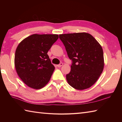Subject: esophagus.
<instances>
[{"label":"esophagus","instance_id":"34e87169","mask_svg":"<svg viewBox=\"0 0 122 122\" xmlns=\"http://www.w3.org/2000/svg\"><path fill=\"white\" fill-rule=\"evenodd\" d=\"M63 66V63H60L59 64H58V65H57V66H58V68H60V67L61 66Z\"/></svg>","mask_w":122,"mask_h":122}]
</instances>
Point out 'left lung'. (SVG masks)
Masks as SVG:
<instances>
[{
    "instance_id": "8db88e82",
    "label": "left lung",
    "mask_w": 122,
    "mask_h": 122,
    "mask_svg": "<svg viewBox=\"0 0 122 122\" xmlns=\"http://www.w3.org/2000/svg\"><path fill=\"white\" fill-rule=\"evenodd\" d=\"M59 38L72 61L71 71L66 75L68 83L79 90L90 87L97 81L104 68L102 46L86 32L62 34Z\"/></svg>"
}]
</instances>
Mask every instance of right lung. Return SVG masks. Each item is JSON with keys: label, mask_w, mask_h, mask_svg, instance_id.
Segmentation results:
<instances>
[{"label": "right lung", "mask_w": 122, "mask_h": 122, "mask_svg": "<svg viewBox=\"0 0 122 122\" xmlns=\"http://www.w3.org/2000/svg\"><path fill=\"white\" fill-rule=\"evenodd\" d=\"M59 38L58 35H32L18 45L15 66L25 83L34 89L44 87L54 70L47 53Z\"/></svg>", "instance_id": "add662e5"}]
</instances>
